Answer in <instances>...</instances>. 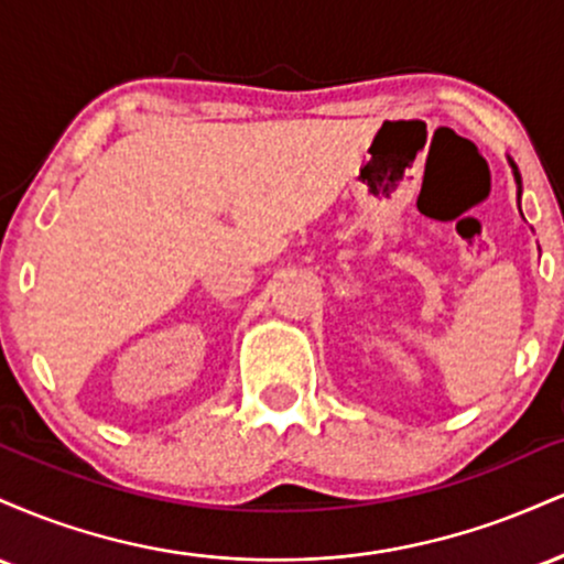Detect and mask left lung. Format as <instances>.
<instances>
[{"mask_svg":"<svg viewBox=\"0 0 564 564\" xmlns=\"http://www.w3.org/2000/svg\"><path fill=\"white\" fill-rule=\"evenodd\" d=\"M511 166H514V164H511ZM514 177H517V183H520V172H517V166H514Z\"/></svg>","mask_w":564,"mask_h":564,"instance_id":"1","label":"left lung"}]
</instances>
